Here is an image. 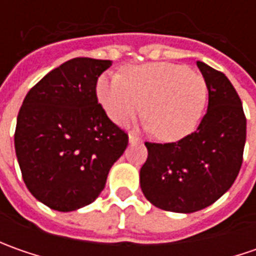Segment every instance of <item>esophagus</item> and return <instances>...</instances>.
<instances>
[{
	"instance_id": "obj_1",
	"label": "esophagus",
	"mask_w": 256,
	"mask_h": 256,
	"mask_svg": "<svg viewBox=\"0 0 256 256\" xmlns=\"http://www.w3.org/2000/svg\"><path fill=\"white\" fill-rule=\"evenodd\" d=\"M128 142L130 144L140 142V138H138V136H135V135H132V134H130V135H128Z\"/></svg>"
}]
</instances>
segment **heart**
Here are the masks:
<instances>
[{
    "label": "heart",
    "instance_id": "1",
    "mask_svg": "<svg viewBox=\"0 0 256 256\" xmlns=\"http://www.w3.org/2000/svg\"><path fill=\"white\" fill-rule=\"evenodd\" d=\"M98 101L116 124L142 111L146 126L161 141L175 142L200 125L208 102V85L201 74L168 62L131 65L120 75H102Z\"/></svg>",
    "mask_w": 256,
    "mask_h": 256
}]
</instances>
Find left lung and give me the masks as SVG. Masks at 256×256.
<instances>
[{
	"label": "left lung",
	"instance_id": "obj_1",
	"mask_svg": "<svg viewBox=\"0 0 256 256\" xmlns=\"http://www.w3.org/2000/svg\"><path fill=\"white\" fill-rule=\"evenodd\" d=\"M196 65L208 85V110L200 126L178 142H145L141 190L164 211L191 214L210 206L241 170L246 140L241 100L225 74L201 61Z\"/></svg>",
	"mask_w": 256,
	"mask_h": 256
}]
</instances>
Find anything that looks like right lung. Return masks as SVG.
<instances>
[{"instance_id": "1", "label": "right lung", "mask_w": 256, "mask_h": 256, "mask_svg": "<svg viewBox=\"0 0 256 256\" xmlns=\"http://www.w3.org/2000/svg\"><path fill=\"white\" fill-rule=\"evenodd\" d=\"M110 60L72 58L30 90L14 144L28 191L60 212L80 210L105 188L128 135L98 104L96 81Z\"/></svg>"}]
</instances>
